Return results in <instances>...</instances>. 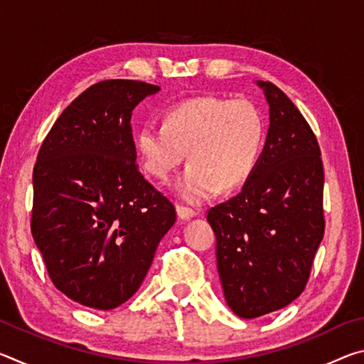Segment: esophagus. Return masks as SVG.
I'll return each instance as SVG.
<instances>
[{
  "instance_id": "1",
  "label": "esophagus",
  "mask_w": 364,
  "mask_h": 364,
  "mask_svg": "<svg viewBox=\"0 0 364 364\" xmlns=\"http://www.w3.org/2000/svg\"><path fill=\"white\" fill-rule=\"evenodd\" d=\"M176 215L178 218H180L181 221H186V220H191L194 217V210H191V208L188 207H183V205H176Z\"/></svg>"
}]
</instances>
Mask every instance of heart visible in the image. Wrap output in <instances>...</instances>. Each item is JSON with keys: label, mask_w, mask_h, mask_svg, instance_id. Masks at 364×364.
<instances>
[{"label": "heart", "mask_w": 364, "mask_h": 364, "mask_svg": "<svg viewBox=\"0 0 364 364\" xmlns=\"http://www.w3.org/2000/svg\"><path fill=\"white\" fill-rule=\"evenodd\" d=\"M267 134L263 114L247 100L191 97L171 107L160 123H144L134 134L146 173L167 180L188 156L178 178V196L191 204L215 191L228 193L249 180L262 156Z\"/></svg>", "instance_id": "b5f03b06"}]
</instances>
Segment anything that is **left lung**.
<instances>
[{
  "label": "left lung",
  "mask_w": 364,
  "mask_h": 364,
  "mask_svg": "<svg viewBox=\"0 0 364 364\" xmlns=\"http://www.w3.org/2000/svg\"><path fill=\"white\" fill-rule=\"evenodd\" d=\"M257 85L269 106L260 160L241 193L207 213L226 304L245 319L284 308L304 292L324 234L315 133L278 86Z\"/></svg>",
  "instance_id": "8db88e82"
}]
</instances>
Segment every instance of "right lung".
Returning <instances> with one entry per match:
<instances>
[{
  "label": "right lung",
  "instance_id": "right-lung-1",
  "mask_svg": "<svg viewBox=\"0 0 364 364\" xmlns=\"http://www.w3.org/2000/svg\"><path fill=\"white\" fill-rule=\"evenodd\" d=\"M160 88L104 80L83 91L43 141L33 168L32 234L49 278L73 301L112 310L151 268L176 212L136 164L132 112Z\"/></svg>",
  "mask_w": 364,
  "mask_h": 364
}]
</instances>
